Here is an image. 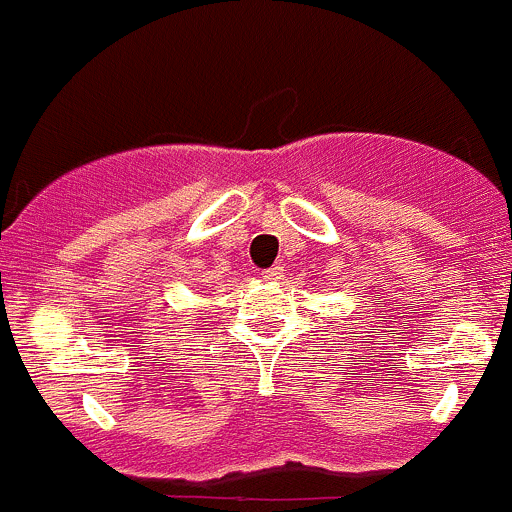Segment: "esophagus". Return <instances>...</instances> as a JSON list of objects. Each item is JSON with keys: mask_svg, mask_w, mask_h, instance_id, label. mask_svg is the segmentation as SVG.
<instances>
[{"mask_svg": "<svg viewBox=\"0 0 512 512\" xmlns=\"http://www.w3.org/2000/svg\"><path fill=\"white\" fill-rule=\"evenodd\" d=\"M261 278H263V281H281V278H283V266H281V263H276V266L266 268V271L261 273Z\"/></svg>", "mask_w": 512, "mask_h": 512, "instance_id": "34e87169", "label": "esophagus"}]
</instances>
